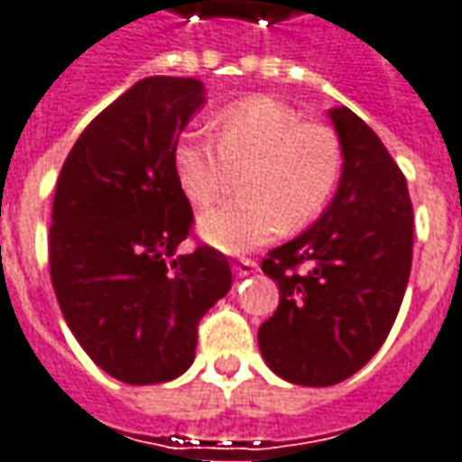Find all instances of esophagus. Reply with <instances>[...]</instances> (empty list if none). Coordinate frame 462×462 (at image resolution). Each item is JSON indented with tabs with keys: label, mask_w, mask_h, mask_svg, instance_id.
<instances>
[{
	"label": "esophagus",
	"mask_w": 462,
	"mask_h": 462,
	"mask_svg": "<svg viewBox=\"0 0 462 462\" xmlns=\"http://www.w3.org/2000/svg\"><path fill=\"white\" fill-rule=\"evenodd\" d=\"M232 271H235V276H250L258 271V263L250 261V258H240L237 263H232Z\"/></svg>",
	"instance_id": "34e87169"
}]
</instances>
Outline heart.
Returning <instances> with one entry per match:
<instances>
[{"label":"heart","instance_id":"heart-1","mask_svg":"<svg viewBox=\"0 0 462 462\" xmlns=\"http://www.w3.org/2000/svg\"><path fill=\"white\" fill-rule=\"evenodd\" d=\"M217 148L183 135L173 148V171L191 204L207 207L230 186V168H243L245 197L199 217L207 243L243 253L273 240L283 227L301 230L322 215L342 173L337 135L319 122H301L289 104L250 97L215 117Z\"/></svg>","mask_w":462,"mask_h":462}]
</instances>
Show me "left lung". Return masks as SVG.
I'll list each match as a JSON object with an SVG mask.
<instances>
[{"instance_id": "1", "label": "left lung", "mask_w": 462, "mask_h": 462, "mask_svg": "<svg viewBox=\"0 0 462 462\" xmlns=\"http://www.w3.org/2000/svg\"><path fill=\"white\" fill-rule=\"evenodd\" d=\"M329 120L342 148L337 194L310 230L261 263L281 299L258 345L268 368L299 386L340 383L374 358L411 271L414 212L404 173L356 112L337 106Z\"/></svg>"}]
</instances>
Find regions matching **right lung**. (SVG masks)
Masks as SVG:
<instances>
[{
  "label": "right lung",
  "instance_id": "right-lung-1",
  "mask_svg": "<svg viewBox=\"0 0 462 462\" xmlns=\"http://www.w3.org/2000/svg\"><path fill=\"white\" fill-rule=\"evenodd\" d=\"M204 104L197 79L151 76L99 112L60 168L51 225V281L73 337L130 386L166 383L197 353V327L230 291L227 258L189 255L194 212L173 148Z\"/></svg>",
  "mask_w": 462,
  "mask_h": 462
}]
</instances>
